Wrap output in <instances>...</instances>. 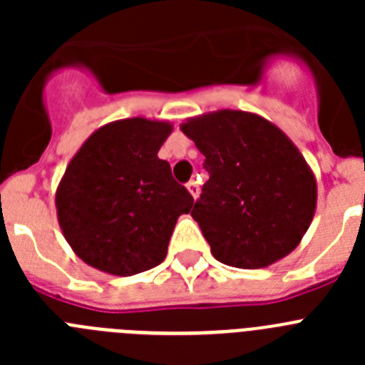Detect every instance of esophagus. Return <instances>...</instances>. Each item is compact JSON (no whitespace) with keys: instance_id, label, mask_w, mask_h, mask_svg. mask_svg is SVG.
<instances>
[{"instance_id":"obj_1","label":"esophagus","mask_w":365,"mask_h":365,"mask_svg":"<svg viewBox=\"0 0 365 365\" xmlns=\"http://www.w3.org/2000/svg\"><path fill=\"white\" fill-rule=\"evenodd\" d=\"M186 188H188L190 195H192L193 199L199 197V185H197V182H195V180H190L188 185H186Z\"/></svg>"}]
</instances>
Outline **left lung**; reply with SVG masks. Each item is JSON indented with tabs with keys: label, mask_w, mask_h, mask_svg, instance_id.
<instances>
[{
	"label": "left lung",
	"mask_w": 365,
	"mask_h": 365,
	"mask_svg": "<svg viewBox=\"0 0 365 365\" xmlns=\"http://www.w3.org/2000/svg\"><path fill=\"white\" fill-rule=\"evenodd\" d=\"M205 155L210 179L192 217L214 257L263 269L299 245L316 212V177L278 125L256 113L219 109L180 124Z\"/></svg>",
	"instance_id": "1"
}]
</instances>
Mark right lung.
<instances>
[{
  "mask_svg": "<svg viewBox=\"0 0 365 365\" xmlns=\"http://www.w3.org/2000/svg\"><path fill=\"white\" fill-rule=\"evenodd\" d=\"M172 131L168 120L122 118L74 153L54 202L63 237L83 263L113 276L163 263L177 219L193 206L157 155Z\"/></svg>",
  "mask_w": 365,
  "mask_h": 365,
  "instance_id": "1",
  "label": "right lung"
}]
</instances>
